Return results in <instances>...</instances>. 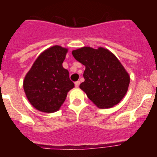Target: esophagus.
<instances>
[{
  "instance_id": "obj_1",
  "label": "esophagus",
  "mask_w": 157,
  "mask_h": 157,
  "mask_svg": "<svg viewBox=\"0 0 157 157\" xmlns=\"http://www.w3.org/2000/svg\"><path fill=\"white\" fill-rule=\"evenodd\" d=\"M75 87H78L80 85V82L79 81L75 82Z\"/></svg>"
}]
</instances>
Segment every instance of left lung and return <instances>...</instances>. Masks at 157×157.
<instances>
[{
    "label": "left lung",
    "mask_w": 157,
    "mask_h": 157,
    "mask_svg": "<svg viewBox=\"0 0 157 157\" xmlns=\"http://www.w3.org/2000/svg\"><path fill=\"white\" fill-rule=\"evenodd\" d=\"M76 60L86 66L85 81L79 87L100 109L120 102L127 94L130 76L114 54L104 48L82 47L72 51Z\"/></svg>",
    "instance_id": "1"
}]
</instances>
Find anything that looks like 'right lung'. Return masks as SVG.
<instances>
[{
    "label": "right lung",
    "instance_id": "add662e5",
    "mask_svg": "<svg viewBox=\"0 0 157 157\" xmlns=\"http://www.w3.org/2000/svg\"><path fill=\"white\" fill-rule=\"evenodd\" d=\"M67 48L55 45L37 58L23 81V89L30 103L43 112H55L64 102L75 84L62 63Z\"/></svg>",
    "mask_w": 157,
    "mask_h": 157
}]
</instances>
